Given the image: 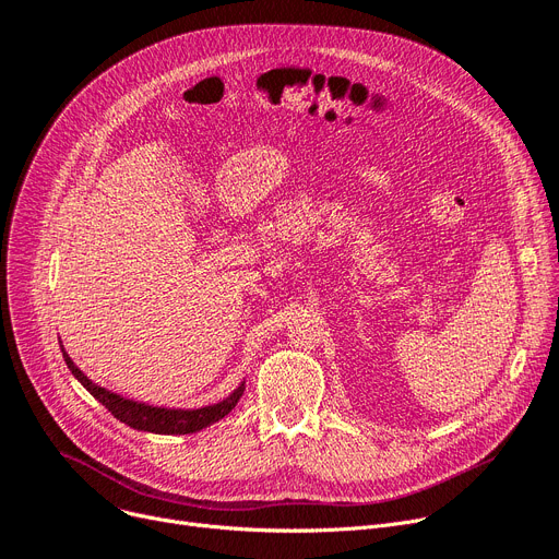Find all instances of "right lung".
Masks as SVG:
<instances>
[{
	"instance_id": "right-lung-1",
	"label": "right lung",
	"mask_w": 559,
	"mask_h": 559,
	"mask_svg": "<svg viewBox=\"0 0 559 559\" xmlns=\"http://www.w3.org/2000/svg\"><path fill=\"white\" fill-rule=\"evenodd\" d=\"M63 352V360L68 370L75 374V379L86 388V391L98 400L105 408L111 411V416L120 423L130 425L132 429H141V431H153V433H193V431H201L207 425L216 423L226 418L230 411L235 408V404L239 402V397L245 395V383H239L235 391L222 400L219 404H212V406H203V408H162V406H148V404H141L134 400H126L120 397L103 385H95L78 366L70 360V356Z\"/></svg>"
}]
</instances>
